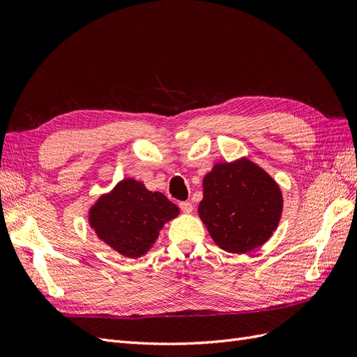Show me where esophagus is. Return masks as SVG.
<instances>
[{"mask_svg": "<svg viewBox=\"0 0 357 357\" xmlns=\"http://www.w3.org/2000/svg\"><path fill=\"white\" fill-rule=\"evenodd\" d=\"M178 207L183 213H190L193 210V205L189 202V201H183V202H178Z\"/></svg>", "mask_w": 357, "mask_h": 357, "instance_id": "1", "label": "esophagus"}]
</instances>
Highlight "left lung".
<instances>
[{
	"mask_svg": "<svg viewBox=\"0 0 357 357\" xmlns=\"http://www.w3.org/2000/svg\"><path fill=\"white\" fill-rule=\"evenodd\" d=\"M202 188L199 218L223 250L252 252L277 229L283 210L282 190L248 159L214 165Z\"/></svg>",
	"mask_w": 357,
	"mask_h": 357,
	"instance_id": "left-lung-1",
	"label": "left lung"
}]
</instances>
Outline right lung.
Returning a JSON list of instances; mask_svg holds the SVG:
<instances>
[{"mask_svg":"<svg viewBox=\"0 0 357 357\" xmlns=\"http://www.w3.org/2000/svg\"><path fill=\"white\" fill-rule=\"evenodd\" d=\"M177 214V205L160 192H150L142 181L125 178L96 201L89 223L113 250L135 259L149 252L162 226Z\"/></svg>","mask_w":357,"mask_h":357,"instance_id":"1","label":"right lung"}]
</instances>
